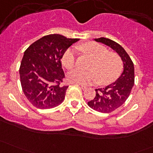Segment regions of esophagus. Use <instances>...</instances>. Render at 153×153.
Returning <instances> with one entry per match:
<instances>
[{"label": "esophagus", "instance_id": "esophagus-1", "mask_svg": "<svg viewBox=\"0 0 153 153\" xmlns=\"http://www.w3.org/2000/svg\"><path fill=\"white\" fill-rule=\"evenodd\" d=\"M80 86H81V89H87V86H84V85H82V84H80Z\"/></svg>", "mask_w": 153, "mask_h": 153}]
</instances>
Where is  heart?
Listing matches in <instances>:
<instances>
[{"label":"heart","mask_w":153,"mask_h":153,"mask_svg":"<svg viewBox=\"0 0 153 153\" xmlns=\"http://www.w3.org/2000/svg\"><path fill=\"white\" fill-rule=\"evenodd\" d=\"M78 50L92 58L88 71L74 69L68 73V80L81 84L98 83L106 85L115 81L120 75L123 64L117 53L108 52L104 46L95 42H87L78 47ZM76 54L72 48H69L62 57V63L68 69L75 66Z\"/></svg>","instance_id":"obj_1"}]
</instances>
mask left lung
I'll return each mask as SVG.
<instances>
[{"mask_svg": "<svg viewBox=\"0 0 153 153\" xmlns=\"http://www.w3.org/2000/svg\"><path fill=\"white\" fill-rule=\"evenodd\" d=\"M94 40L112 48L121 57L124 64V70L119 78L105 87L95 89V97L87 103L89 107L97 112L109 113L120 107L129 97L135 82L134 64L124 48L118 43L106 38Z\"/></svg>", "mask_w": 153, "mask_h": 153, "instance_id": "8db88e82", "label": "left lung"}]
</instances>
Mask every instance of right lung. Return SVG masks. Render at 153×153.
<instances>
[{"label":"right lung","mask_w":153,"mask_h":153,"mask_svg":"<svg viewBox=\"0 0 153 153\" xmlns=\"http://www.w3.org/2000/svg\"><path fill=\"white\" fill-rule=\"evenodd\" d=\"M77 38H67L58 34L44 36L24 52L19 73L23 92L28 101L38 109H52L65 98L68 86L61 58Z\"/></svg>","instance_id":"right-lung-1"}]
</instances>
